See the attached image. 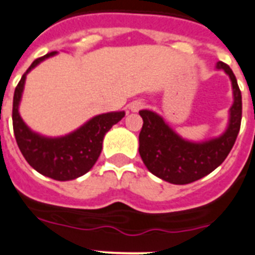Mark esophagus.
Instances as JSON below:
<instances>
[{"label": "esophagus", "instance_id": "obj_1", "mask_svg": "<svg viewBox=\"0 0 255 255\" xmlns=\"http://www.w3.org/2000/svg\"><path fill=\"white\" fill-rule=\"evenodd\" d=\"M143 107H144V103L140 102V100H134L132 103H130L129 109L131 112H138V111H140Z\"/></svg>", "mask_w": 255, "mask_h": 255}]
</instances>
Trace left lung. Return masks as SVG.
I'll return each mask as SVG.
<instances>
[{"mask_svg":"<svg viewBox=\"0 0 255 255\" xmlns=\"http://www.w3.org/2000/svg\"><path fill=\"white\" fill-rule=\"evenodd\" d=\"M232 82L233 104L229 109L228 126L222 135L203 142L184 139L157 113L142 109V130L139 132V155L143 163L156 177L174 185H185L205 177L226 160L239 135L243 115V100L232 69L219 61Z\"/></svg>","mask_w":255,"mask_h":255,"instance_id":"8db88e82","label":"left lung"}]
</instances>
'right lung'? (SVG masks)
I'll return each mask as SVG.
<instances>
[{"mask_svg":"<svg viewBox=\"0 0 255 255\" xmlns=\"http://www.w3.org/2000/svg\"><path fill=\"white\" fill-rule=\"evenodd\" d=\"M54 54L57 52H50L33 61L20 78L12 100V128L19 150L33 169L53 180L70 181L81 177L94 167L102 152L104 135L124 119L125 112L95 116L81 128L64 136L50 138L32 131L19 115L26 77L33 67Z\"/></svg>","mask_w":255,"mask_h":255,"instance_id":"add662e5","label":"right lung"}]
</instances>
